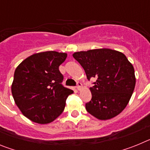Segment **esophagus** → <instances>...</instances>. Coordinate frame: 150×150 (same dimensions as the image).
Masks as SVG:
<instances>
[{
  "label": "esophagus",
  "mask_w": 150,
  "mask_h": 150,
  "mask_svg": "<svg viewBox=\"0 0 150 150\" xmlns=\"http://www.w3.org/2000/svg\"><path fill=\"white\" fill-rule=\"evenodd\" d=\"M82 83H79V82H78L77 83V86H76V88H77V90H80L82 88Z\"/></svg>",
  "instance_id": "esophagus-1"
}]
</instances>
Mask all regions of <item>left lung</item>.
Returning <instances> with one entry per match:
<instances>
[{"instance_id":"left-lung-1","label":"left lung","mask_w":150,"mask_h":150,"mask_svg":"<svg viewBox=\"0 0 150 150\" xmlns=\"http://www.w3.org/2000/svg\"><path fill=\"white\" fill-rule=\"evenodd\" d=\"M87 79L95 78L90 88L91 99L86 104L90 114L100 120L119 115L125 108L136 83L134 69L126 56L110 49H96L73 54Z\"/></svg>"}]
</instances>
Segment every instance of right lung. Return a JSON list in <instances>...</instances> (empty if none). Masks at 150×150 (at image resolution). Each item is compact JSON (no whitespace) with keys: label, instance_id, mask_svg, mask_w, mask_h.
<instances>
[{"label":"right lung","instance_id":"1","mask_svg":"<svg viewBox=\"0 0 150 150\" xmlns=\"http://www.w3.org/2000/svg\"><path fill=\"white\" fill-rule=\"evenodd\" d=\"M67 53L47 51L30 55L16 69L11 86L16 104L34 122L47 124L63 112L74 91L63 86L59 66Z\"/></svg>","mask_w":150,"mask_h":150}]
</instances>
